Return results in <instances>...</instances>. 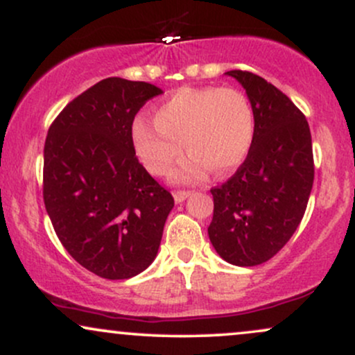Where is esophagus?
Here are the masks:
<instances>
[{"label": "esophagus", "instance_id": "34e87169", "mask_svg": "<svg viewBox=\"0 0 355 355\" xmlns=\"http://www.w3.org/2000/svg\"><path fill=\"white\" fill-rule=\"evenodd\" d=\"M190 193H191V191H189V190H177V191H173V198H175V202H177V203L183 202V200H185L187 197H189Z\"/></svg>", "mask_w": 355, "mask_h": 355}]
</instances>
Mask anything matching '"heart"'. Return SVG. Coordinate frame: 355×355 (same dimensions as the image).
Here are the masks:
<instances>
[{
    "instance_id": "obj_1",
    "label": "heart",
    "mask_w": 355,
    "mask_h": 355,
    "mask_svg": "<svg viewBox=\"0 0 355 355\" xmlns=\"http://www.w3.org/2000/svg\"><path fill=\"white\" fill-rule=\"evenodd\" d=\"M255 137L250 100L237 88H180L155 110L153 123L137 118L132 141L150 173L170 172L182 153L190 157L175 180H198L209 172L227 173L247 158Z\"/></svg>"
}]
</instances>
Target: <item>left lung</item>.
Listing matches in <instances>:
<instances>
[{
  "label": "left lung",
  "mask_w": 355,
  "mask_h": 355,
  "mask_svg": "<svg viewBox=\"0 0 355 355\" xmlns=\"http://www.w3.org/2000/svg\"><path fill=\"white\" fill-rule=\"evenodd\" d=\"M255 115L250 152L225 183L211 189V245L223 260L254 267L291 240L313 183L312 137L304 113L285 93L250 71L232 70Z\"/></svg>",
  "instance_id": "left-lung-1"
}]
</instances>
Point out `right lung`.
<instances>
[{
	"mask_svg": "<svg viewBox=\"0 0 355 355\" xmlns=\"http://www.w3.org/2000/svg\"><path fill=\"white\" fill-rule=\"evenodd\" d=\"M162 93L112 76L71 100L44 141L43 200L61 245L108 280L144 272L157 257L173 197L138 162L135 115Z\"/></svg>",
	"mask_w": 355,
	"mask_h": 355,
	"instance_id": "add662e5",
	"label": "right lung"
}]
</instances>
